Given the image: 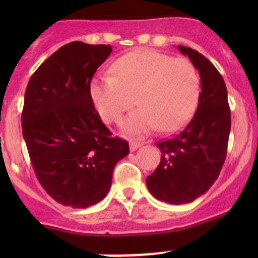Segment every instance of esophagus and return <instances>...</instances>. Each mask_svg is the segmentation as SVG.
Returning a JSON list of instances; mask_svg holds the SVG:
<instances>
[{"instance_id":"obj_1","label":"esophagus","mask_w":258,"mask_h":258,"mask_svg":"<svg viewBox=\"0 0 258 258\" xmlns=\"http://www.w3.org/2000/svg\"><path fill=\"white\" fill-rule=\"evenodd\" d=\"M141 145L142 144H140V142L137 141H130V151H131V152H135L137 148L141 147Z\"/></svg>"}]
</instances>
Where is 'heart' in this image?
<instances>
[{"instance_id": "b5f03b06", "label": "heart", "mask_w": 258, "mask_h": 258, "mask_svg": "<svg viewBox=\"0 0 258 258\" xmlns=\"http://www.w3.org/2000/svg\"><path fill=\"white\" fill-rule=\"evenodd\" d=\"M111 71L90 85L91 100L103 121H118L136 100L141 107L122 122L127 134H147L158 127L175 131L194 116L201 79L189 59L145 49L119 57Z\"/></svg>"}]
</instances>
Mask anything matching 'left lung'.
Here are the masks:
<instances>
[{"label": "left lung", "mask_w": 258, "mask_h": 258, "mask_svg": "<svg viewBox=\"0 0 258 258\" xmlns=\"http://www.w3.org/2000/svg\"><path fill=\"white\" fill-rule=\"evenodd\" d=\"M201 77V95L195 116L172 139L158 142L161 162L146 178L153 197L167 204H188L215 183L225 163L231 131V111L225 81L196 49L177 46Z\"/></svg>", "instance_id": "obj_1"}]
</instances>
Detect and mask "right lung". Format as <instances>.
Segmentation results:
<instances>
[{
    "label": "right lung",
    "instance_id": "right-lung-1",
    "mask_svg": "<svg viewBox=\"0 0 258 258\" xmlns=\"http://www.w3.org/2000/svg\"><path fill=\"white\" fill-rule=\"evenodd\" d=\"M110 45L70 42L48 57L25 92L22 135L36 177L63 206L87 209L110 191L116 163L130 152L96 112L90 83Z\"/></svg>",
    "mask_w": 258,
    "mask_h": 258
}]
</instances>
